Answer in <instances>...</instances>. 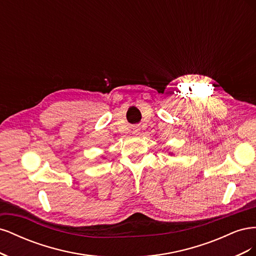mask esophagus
I'll return each instance as SVG.
<instances>
[{"label": "esophagus", "instance_id": "34e87169", "mask_svg": "<svg viewBox=\"0 0 256 256\" xmlns=\"http://www.w3.org/2000/svg\"><path fill=\"white\" fill-rule=\"evenodd\" d=\"M136 130H138V129H136V130H134V132H136Z\"/></svg>", "mask_w": 256, "mask_h": 256}]
</instances>
